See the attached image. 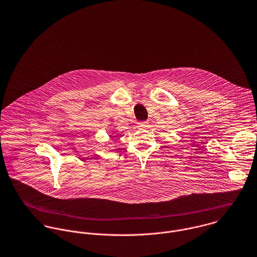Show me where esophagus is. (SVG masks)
Masks as SVG:
<instances>
[{"label":"esophagus","instance_id":"34e87169","mask_svg":"<svg viewBox=\"0 0 257 257\" xmlns=\"http://www.w3.org/2000/svg\"><path fill=\"white\" fill-rule=\"evenodd\" d=\"M147 125H148L147 121H140V122H138V126L140 128H145V127H147Z\"/></svg>","mask_w":257,"mask_h":257}]
</instances>
